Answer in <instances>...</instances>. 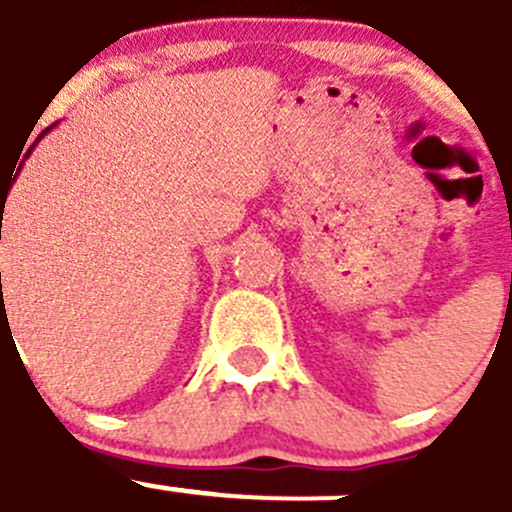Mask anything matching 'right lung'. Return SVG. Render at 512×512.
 <instances>
[{
    "instance_id": "1",
    "label": "right lung",
    "mask_w": 512,
    "mask_h": 512,
    "mask_svg": "<svg viewBox=\"0 0 512 512\" xmlns=\"http://www.w3.org/2000/svg\"><path fill=\"white\" fill-rule=\"evenodd\" d=\"M53 126H56V123H53ZM53 126H48V128H46V131H41V133H38V139H35V144H38V141H41V139H43V136H46V133H48V131H51V128H53ZM25 141H28V139H25ZM35 144H33V146H30V149H28V151H20V154H25V157H22V159H28V157H30V151H33V149H35ZM22 146H25V144H22ZM15 164H17V162H15ZM20 167H22V162H20ZM12 182H15V177H12ZM7 190H10V188H4V190L0 188V203H7ZM2 213H4V208H2ZM0 221H2V219H0Z\"/></svg>"
}]
</instances>
